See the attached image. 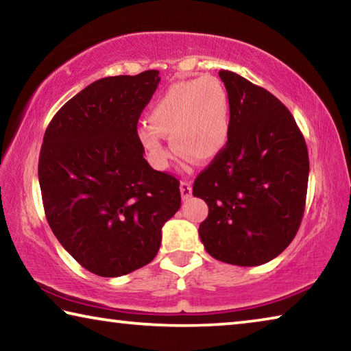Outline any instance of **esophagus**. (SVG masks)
<instances>
[{
  "instance_id": "obj_1",
  "label": "esophagus",
  "mask_w": 351,
  "mask_h": 351,
  "mask_svg": "<svg viewBox=\"0 0 351 351\" xmlns=\"http://www.w3.org/2000/svg\"><path fill=\"white\" fill-rule=\"evenodd\" d=\"M180 190H181L182 199H189L190 197H192V184H190L189 181H181Z\"/></svg>"
}]
</instances>
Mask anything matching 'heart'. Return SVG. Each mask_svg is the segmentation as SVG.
Here are the masks:
<instances>
[{"instance_id": "b5f03b06", "label": "heart", "mask_w": 351, "mask_h": 351, "mask_svg": "<svg viewBox=\"0 0 351 351\" xmlns=\"http://www.w3.org/2000/svg\"><path fill=\"white\" fill-rule=\"evenodd\" d=\"M229 96L217 77L181 80L159 96L148 111V125L139 128V139L158 169L167 167L170 136L175 152L197 162L212 161L229 136Z\"/></svg>"}]
</instances>
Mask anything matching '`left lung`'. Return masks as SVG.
<instances>
[{
  "label": "left lung",
  "mask_w": 351,
  "mask_h": 351,
  "mask_svg": "<svg viewBox=\"0 0 351 351\" xmlns=\"http://www.w3.org/2000/svg\"><path fill=\"white\" fill-rule=\"evenodd\" d=\"M229 96L228 144L193 182L209 206L199 239L213 258L258 266L299 230L310 161L293 114L276 96L232 71H219Z\"/></svg>",
  "instance_id": "left-lung-1"
}]
</instances>
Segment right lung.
<instances>
[{
  "label": "right lung",
  "mask_w": 351,
  "mask_h": 351,
  "mask_svg": "<svg viewBox=\"0 0 351 351\" xmlns=\"http://www.w3.org/2000/svg\"><path fill=\"white\" fill-rule=\"evenodd\" d=\"M159 82L156 69L93 82L45 133L38 181L47 223L83 268L100 277L150 263L162 226L181 206L180 181L150 167L138 136Z\"/></svg>",
  "instance_id": "1"
}]
</instances>
